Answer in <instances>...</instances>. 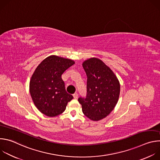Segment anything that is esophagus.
Listing matches in <instances>:
<instances>
[{"instance_id": "obj_1", "label": "esophagus", "mask_w": 160, "mask_h": 160, "mask_svg": "<svg viewBox=\"0 0 160 160\" xmlns=\"http://www.w3.org/2000/svg\"><path fill=\"white\" fill-rule=\"evenodd\" d=\"M73 96L74 99H77V98H78V94H77V93H75V94L73 95Z\"/></svg>"}]
</instances>
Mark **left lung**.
Masks as SVG:
<instances>
[{
    "instance_id": "left-lung-1",
    "label": "left lung",
    "mask_w": 160,
    "mask_h": 160,
    "mask_svg": "<svg viewBox=\"0 0 160 160\" xmlns=\"http://www.w3.org/2000/svg\"><path fill=\"white\" fill-rule=\"evenodd\" d=\"M82 66L87 77V96L78 100L84 115L91 120L99 121L116 106L120 93V82L100 59L90 58L83 62Z\"/></svg>"
}]
</instances>
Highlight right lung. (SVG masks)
<instances>
[{
    "label": "right lung",
    "mask_w": 160,
    "mask_h": 160,
    "mask_svg": "<svg viewBox=\"0 0 160 160\" xmlns=\"http://www.w3.org/2000/svg\"><path fill=\"white\" fill-rule=\"evenodd\" d=\"M75 63L71 59L51 55L38 65L32 75L30 96L36 108L45 116L61 115L73 98L66 92L61 75Z\"/></svg>",
    "instance_id": "obj_1"
}]
</instances>
